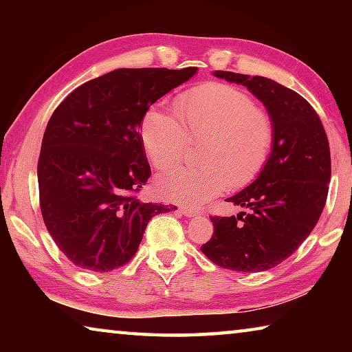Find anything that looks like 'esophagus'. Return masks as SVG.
<instances>
[{"label": "esophagus", "mask_w": 352, "mask_h": 352, "mask_svg": "<svg viewBox=\"0 0 352 352\" xmlns=\"http://www.w3.org/2000/svg\"><path fill=\"white\" fill-rule=\"evenodd\" d=\"M180 212L183 214V216H186V217H195V216H199V211H197V210H194V208H188V206L180 208Z\"/></svg>", "instance_id": "1"}]
</instances>
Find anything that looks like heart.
I'll list each match as a JSON object with an SVG mask.
<instances>
[{
    "mask_svg": "<svg viewBox=\"0 0 352 352\" xmlns=\"http://www.w3.org/2000/svg\"><path fill=\"white\" fill-rule=\"evenodd\" d=\"M178 116L152 107L141 124L147 157L158 170L184 160L200 144L199 168H180L158 178L162 197L180 204H201L228 186L242 188L264 169L273 146L269 113L239 88L210 82L182 93Z\"/></svg>",
    "mask_w": 352,
    "mask_h": 352,
    "instance_id": "heart-1",
    "label": "heart"
}]
</instances>
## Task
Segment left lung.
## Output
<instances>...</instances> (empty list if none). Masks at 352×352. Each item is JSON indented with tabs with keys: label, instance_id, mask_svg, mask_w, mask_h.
<instances>
[{
	"label": "left lung",
	"instance_id": "obj_1",
	"mask_svg": "<svg viewBox=\"0 0 352 352\" xmlns=\"http://www.w3.org/2000/svg\"><path fill=\"white\" fill-rule=\"evenodd\" d=\"M212 74L247 87L265 107L275 135L261 174L226 199L250 212L211 217L214 236L201 253L223 269L265 272L306 241L323 212L331 182L329 141L317 111L290 88L262 76Z\"/></svg>",
	"mask_w": 352,
	"mask_h": 352
}]
</instances>
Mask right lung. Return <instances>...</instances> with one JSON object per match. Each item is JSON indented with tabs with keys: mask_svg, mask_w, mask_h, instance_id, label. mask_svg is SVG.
Masks as SVG:
<instances>
[{
	"mask_svg": "<svg viewBox=\"0 0 352 352\" xmlns=\"http://www.w3.org/2000/svg\"><path fill=\"white\" fill-rule=\"evenodd\" d=\"M197 68H119L68 94L47 122L38 158L40 208L74 265L110 272L138 252L153 216L175 206L136 197L151 177L141 122Z\"/></svg>",
	"mask_w": 352,
	"mask_h": 352,
	"instance_id": "obj_1",
	"label": "right lung"
}]
</instances>
